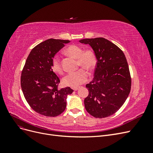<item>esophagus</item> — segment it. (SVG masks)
I'll use <instances>...</instances> for the list:
<instances>
[{"instance_id": "1", "label": "esophagus", "mask_w": 153, "mask_h": 153, "mask_svg": "<svg viewBox=\"0 0 153 153\" xmlns=\"http://www.w3.org/2000/svg\"><path fill=\"white\" fill-rule=\"evenodd\" d=\"M78 89V87H75V88H73V90L74 91H77Z\"/></svg>"}]
</instances>
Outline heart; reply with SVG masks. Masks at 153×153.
<instances>
[{"label":"heart","instance_id":"obj_1","mask_svg":"<svg viewBox=\"0 0 153 153\" xmlns=\"http://www.w3.org/2000/svg\"><path fill=\"white\" fill-rule=\"evenodd\" d=\"M65 52L69 55L78 59V66H82L88 71H91L96 66V56L92 49L88 48L84 50L79 45H71L66 49ZM51 67L52 70L56 73L59 75L63 73L61 60L57 56H55L52 59ZM87 79V72L84 69H80L76 71L68 73L62 79V84L65 86L75 88L86 82Z\"/></svg>","mask_w":153,"mask_h":153}]
</instances>
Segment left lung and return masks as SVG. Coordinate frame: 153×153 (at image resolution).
<instances>
[{"mask_svg": "<svg viewBox=\"0 0 153 153\" xmlns=\"http://www.w3.org/2000/svg\"><path fill=\"white\" fill-rule=\"evenodd\" d=\"M79 41L91 46L97 59L93 79L86 85L89 94L84 100L85 108L96 118L110 116L130 92L131 79L126 57L117 46L103 38Z\"/></svg>", "mask_w": 153, "mask_h": 153, "instance_id": "8db88e82", "label": "left lung"}]
</instances>
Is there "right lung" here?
<instances>
[{
  "instance_id": "obj_1",
  "label": "right lung",
  "mask_w": 153,
  "mask_h": 153,
  "mask_svg": "<svg viewBox=\"0 0 153 153\" xmlns=\"http://www.w3.org/2000/svg\"><path fill=\"white\" fill-rule=\"evenodd\" d=\"M69 40L49 39L31 50L23 68L21 87L27 103L35 112L47 117L62 114L66 99L73 92L69 87L58 89L60 79L51 67L55 55Z\"/></svg>"
}]
</instances>
